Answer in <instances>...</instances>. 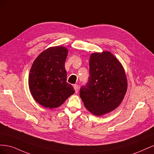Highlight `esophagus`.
<instances>
[{"label":"esophagus","instance_id":"esophagus-1","mask_svg":"<svg viewBox=\"0 0 154 154\" xmlns=\"http://www.w3.org/2000/svg\"><path fill=\"white\" fill-rule=\"evenodd\" d=\"M74 88L75 90V93H78V85H74Z\"/></svg>","mask_w":154,"mask_h":154}]
</instances>
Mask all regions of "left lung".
Listing matches in <instances>:
<instances>
[{
  "instance_id": "left-lung-1",
  "label": "left lung",
  "mask_w": 154,
  "mask_h": 154,
  "mask_svg": "<svg viewBox=\"0 0 154 154\" xmlns=\"http://www.w3.org/2000/svg\"><path fill=\"white\" fill-rule=\"evenodd\" d=\"M88 83L80 96L85 108L97 116L114 110L122 103L127 80L122 63L109 51L91 54Z\"/></svg>"
}]
</instances>
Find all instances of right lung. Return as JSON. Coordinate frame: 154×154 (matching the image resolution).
<instances>
[{"mask_svg": "<svg viewBox=\"0 0 154 154\" xmlns=\"http://www.w3.org/2000/svg\"><path fill=\"white\" fill-rule=\"evenodd\" d=\"M68 50L63 46L51 47L35 60L29 75V87L35 100L45 108L61 106L74 93L67 82L65 62Z\"/></svg>", "mask_w": 154, "mask_h": 154, "instance_id": "add662e5", "label": "right lung"}]
</instances>
